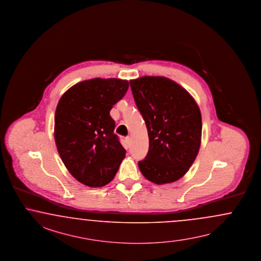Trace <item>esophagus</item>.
Listing matches in <instances>:
<instances>
[{
    "mask_svg": "<svg viewBox=\"0 0 261 261\" xmlns=\"http://www.w3.org/2000/svg\"><path fill=\"white\" fill-rule=\"evenodd\" d=\"M125 141H126V147H127V148H129V147H130V145H132V139H130V137H126Z\"/></svg>",
    "mask_w": 261,
    "mask_h": 261,
    "instance_id": "1",
    "label": "esophagus"
}]
</instances>
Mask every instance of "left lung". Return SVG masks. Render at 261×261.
I'll return each instance as SVG.
<instances>
[{"mask_svg": "<svg viewBox=\"0 0 261 261\" xmlns=\"http://www.w3.org/2000/svg\"><path fill=\"white\" fill-rule=\"evenodd\" d=\"M129 84L149 135L148 154L138 162L140 172L155 185L174 182L187 173L200 150V109L187 90L168 77L141 76Z\"/></svg>", "mask_w": 261, "mask_h": 261, "instance_id": "obj_1", "label": "left lung"}]
</instances>
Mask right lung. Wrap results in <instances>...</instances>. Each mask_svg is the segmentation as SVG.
<instances>
[{"label":"right lung","instance_id":"1","mask_svg":"<svg viewBox=\"0 0 261 261\" xmlns=\"http://www.w3.org/2000/svg\"><path fill=\"white\" fill-rule=\"evenodd\" d=\"M127 88L126 80L96 77L73 85L59 100L55 114L57 149L70 174L83 185L110 184L126 156L110 111Z\"/></svg>","mask_w":261,"mask_h":261}]
</instances>
